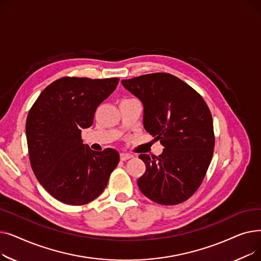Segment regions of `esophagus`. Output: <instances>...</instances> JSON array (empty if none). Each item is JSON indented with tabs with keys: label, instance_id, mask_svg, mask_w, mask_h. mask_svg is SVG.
<instances>
[{
	"label": "esophagus",
	"instance_id": "obj_1",
	"mask_svg": "<svg viewBox=\"0 0 261 261\" xmlns=\"http://www.w3.org/2000/svg\"><path fill=\"white\" fill-rule=\"evenodd\" d=\"M119 156H120V160H121V161H127V160H129V159H131V158H132V155H131V154H129V153H125V152H121Z\"/></svg>",
	"mask_w": 261,
	"mask_h": 261
}]
</instances>
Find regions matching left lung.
<instances>
[{"label": "left lung", "instance_id": "obj_1", "mask_svg": "<svg viewBox=\"0 0 261 261\" xmlns=\"http://www.w3.org/2000/svg\"><path fill=\"white\" fill-rule=\"evenodd\" d=\"M144 106V128L165 147L159 156L140 154L146 171L138 180L142 193L163 205L193 196L211 164L215 135L213 117L202 96L168 73L121 80Z\"/></svg>", "mask_w": 261, "mask_h": 261}]
</instances>
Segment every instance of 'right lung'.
Segmentation results:
<instances>
[{
	"mask_svg": "<svg viewBox=\"0 0 261 261\" xmlns=\"http://www.w3.org/2000/svg\"><path fill=\"white\" fill-rule=\"evenodd\" d=\"M118 78L63 77L40 94L26 119L33 171L47 193L70 205L101 195L117 166L115 149L93 151L81 130L92 126L97 107L113 93Z\"/></svg>",
	"mask_w": 261,
	"mask_h": 261,
	"instance_id": "obj_1",
	"label": "right lung"
}]
</instances>
